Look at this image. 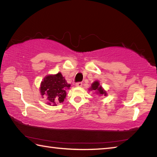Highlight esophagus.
I'll return each instance as SVG.
<instances>
[{"label":"esophagus","instance_id":"34e87169","mask_svg":"<svg viewBox=\"0 0 157 157\" xmlns=\"http://www.w3.org/2000/svg\"><path fill=\"white\" fill-rule=\"evenodd\" d=\"M75 86H78V87H81L82 86V82H78V83H76Z\"/></svg>","mask_w":157,"mask_h":157}]
</instances>
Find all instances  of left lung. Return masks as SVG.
Masks as SVG:
<instances>
[{
  "mask_svg": "<svg viewBox=\"0 0 157 157\" xmlns=\"http://www.w3.org/2000/svg\"><path fill=\"white\" fill-rule=\"evenodd\" d=\"M89 91H94L96 92L97 94L105 95V96H106V95H107V92L102 89V87L100 86L99 82L98 81H95L94 83L91 84V86L90 87Z\"/></svg>",
  "mask_w": 157,
  "mask_h": 157,
  "instance_id": "1",
  "label": "left lung"
}]
</instances>
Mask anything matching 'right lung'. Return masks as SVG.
<instances>
[{
  "label": "right lung",
  "mask_w": 157,
  "mask_h": 157,
  "mask_svg": "<svg viewBox=\"0 0 157 157\" xmlns=\"http://www.w3.org/2000/svg\"><path fill=\"white\" fill-rule=\"evenodd\" d=\"M71 84L66 82L61 73L56 75L45 77L41 82L40 93L41 96L46 95L48 105L55 106L57 102H63L66 96V90L69 89Z\"/></svg>",
  "instance_id": "obj_1"
}]
</instances>
